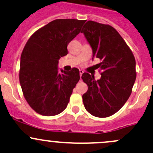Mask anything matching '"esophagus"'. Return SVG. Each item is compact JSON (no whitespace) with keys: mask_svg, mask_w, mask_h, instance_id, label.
Returning a JSON list of instances; mask_svg holds the SVG:
<instances>
[{"mask_svg":"<svg viewBox=\"0 0 153 153\" xmlns=\"http://www.w3.org/2000/svg\"><path fill=\"white\" fill-rule=\"evenodd\" d=\"M83 71L82 70H80V76H81H81H82V75H83Z\"/></svg>","mask_w":153,"mask_h":153,"instance_id":"1","label":"esophagus"}]
</instances>
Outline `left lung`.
<instances>
[{"mask_svg":"<svg viewBox=\"0 0 153 153\" xmlns=\"http://www.w3.org/2000/svg\"><path fill=\"white\" fill-rule=\"evenodd\" d=\"M92 49V60L102 71L96 81L89 73L81 78L88 86L83 94L86 110L97 117L114 114L126 102L131 94L136 78V60L126 42L115 28L108 25L89 20L81 31Z\"/></svg>","mask_w":153,"mask_h":153,"instance_id":"1","label":"left lung"}]
</instances>
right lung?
<instances>
[{
    "label": "right lung",
    "mask_w": 153,
    "mask_h": 153,
    "mask_svg": "<svg viewBox=\"0 0 153 153\" xmlns=\"http://www.w3.org/2000/svg\"><path fill=\"white\" fill-rule=\"evenodd\" d=\"M86 20L58 19L30 36L20 57V83L24 97L36 112L54 116L62 112L80 80L79 70H61L59 61Z\"/></svg>",
    "instance_id": "add662e5"
}]
</instances>
